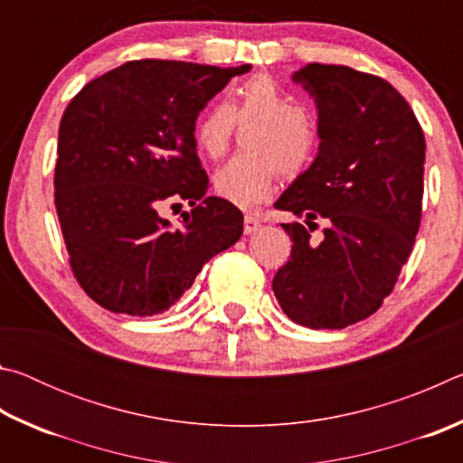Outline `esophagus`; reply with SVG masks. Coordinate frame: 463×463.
<instances>
[{"instance_id":"obj_1","label":"esophagus","mask_w":463,"mask_h":463,"mask_svg":"<svg viewBox=\"0 0 463 463\" xmlns=\"http://www.w3.org/2000/svg\"><path fill=\"white\" fill-rule=\"evenodd\" d=\"M242 229H245V234L260 231L261 229V218H257L253 214H247L245 221H242Z\"/></svg>"}]
</instances>
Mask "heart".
Wrapping results in <instances>:
<instances>
[{
  "mask_svg": "<svg viewBox=\"0 0 463 463\" xmlns=\"http://www.w3.org/2000/svg\"><path fill=\"white\" fill-rule=\"evenodd\" d=\"M234 122H253L245 132L247 153L234 155L214 175V192L239 208H255L271 195L284 171L308 165L320 143L317 116L273 80L255 73L231 85L226 104L208 106L194 124V145L210 159L231 143Z\"/></svg>",
  "mask_w": 463,
  "mask_h": 463,
  "instance_id": "obj_1",
  "label": "heart"
}]
</instances>
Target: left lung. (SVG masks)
Returning <instances> with one entry per match:
<instances>
[{"instance_id": "left-lung-1", "label": "left lung", "mask_w": 463, "mask_h": 463, "mask_svg": "<svg viewBox=\"0 0 463 463\" xmlns=\"http://www.w3.org/2000/svg\"><path fill=\"white\" fill-rule=\"evenodd\" d=\"M315 99L318 155L276 208L327 222L320 243L300 222L273 278L281 310L308 328H345L390 296L420 226L425 135L401 93L370 73L310 62L292 75Z\"/></svg>"}]
</instances>
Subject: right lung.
Returning a JSON list of instances; mask_svg holds the SVG:
<instances>
[{
    "instance_id": "add662e5",
    "label": "right lung",
    "mask_w": 463,
    "mask_h": 463,
    "mask_svg": "<svg viewBox=\"0 0 463 463\" xmlns=\"http://www.w3.org/2000/svg\"><path fill=\"white\" fill-rule=\"evenodd\" d=\"M242 67L128 61L90 81L59 127L54 206L73 276L109 312L155 317L242 234V213L208 192L198 114ZM187 199L182 230L160 216Z\"/></svg>"
}]
</instances>
